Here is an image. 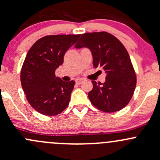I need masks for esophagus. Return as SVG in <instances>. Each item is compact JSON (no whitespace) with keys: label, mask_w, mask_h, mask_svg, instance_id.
<instances>
[{"label":"esophagus","mask_w":160,"mask_h":160,"mask_svg":"<svg viewBox=\"0 0 160 160\" xmlns=\"http://www.w3.org/2000/svg\"><path fill=\"white\" fill-rule=\"evenodd\" d=\"M83 79H77V80H76V83H77V84H81V83H83Z\"/></svg>","instance_id":"1"}]
</instances>
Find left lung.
<instances>
[{"instance_id": "obj_1", "label": "left lung", "mask_w": 160, "mask_h": 160, "mask_svg": "<svg viewBox=\"0 0 160 160\" xmlns=\"http://www.w3.org/2000/svg\"><path fill=\"white\" fill-rule=\"evenodd\" d=\"M74 48H88L94 67L107 73L103 83L92 81L93 87L88 97L94 107L107 112L124 108L133 95L137 77L122 43L107 32H93L82 34Z\"/></svg>"}]
</instances>
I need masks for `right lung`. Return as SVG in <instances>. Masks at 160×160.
<instances>
[{"label":"right lung","instance_id":"obj_1","mask_svg":"<svg viewBox=\"0 0 160 160\" xmlns=\"http://www.w3.org/2000/svg\"><path fill=\"white\" fill-rule=\"evenodd\" d=\"M80 34L50 35L34 43L28 51L21 72V86L31 106L46 116H56L68 106L74 87L73 80L65 82L55 76L67 50Z\"/></svg>","mask_w":160,"mask_h":160}]
</instances>
